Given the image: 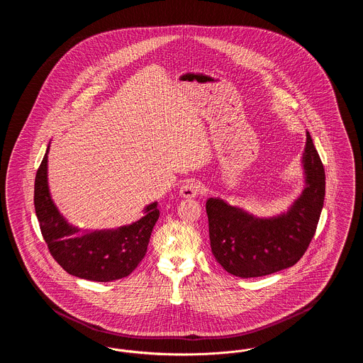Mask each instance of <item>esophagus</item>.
<instances>
[{
  "label": "esophagus",
  "mask_w": 363,
  "mask_h": 363,
  "mask_svg": "<svg viewBox=\"0 0 363 363\" xmlns=\"http://www.w3.org/2000/svg\"><path fill=\"white\" fill-rule=\"evenodd\" d=\"M201 191H203V185L196 181H189L179 188V194L184 199H193V197L199 196Z\"/></svg>",
  "instance_id": "1"
}]
</instances>
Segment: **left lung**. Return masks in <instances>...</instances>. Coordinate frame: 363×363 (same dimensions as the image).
Returning <instances> with one entry per match:
<instances>
[{
    "label": "left lung",
    "instance_id": "left-lung-1",
    "mask_svg": "<svg viewBox=\"0 0 363 363\" xmlns=\"http://www.w3.org/2000/svg\"><path fill=\"white\" fill-rule=\"evenodd\" d=\"M305 185L286 212L257 218L220 197L206 209L212 255L234 277H259L293 267L306 252L324 207L325 172L309 132L302 155Z\"/></svg>",
    "mask_w": 363,
    "mask_h": 363
}]
</instances>
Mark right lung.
<instances>
[{"label": "right lung", "mask_w": 363, "mask_h": 363, "mask_svg": "<svg viewBox=\"0 0 363 363\" xmlns=\"http://www.w3.org/2000/svg\"><path fill=\"white\" fill-rule=\"evenodd\" d=\"M35 177V212L43 240L54 259L73 277L113 281L130 275L144 259L152 228L159 219L157 203L143 209L144 216L111 230H82L62 216L52 201L48 178V154Z\"/></svg>", "instance_id": "obj_1"}]
</instances>
